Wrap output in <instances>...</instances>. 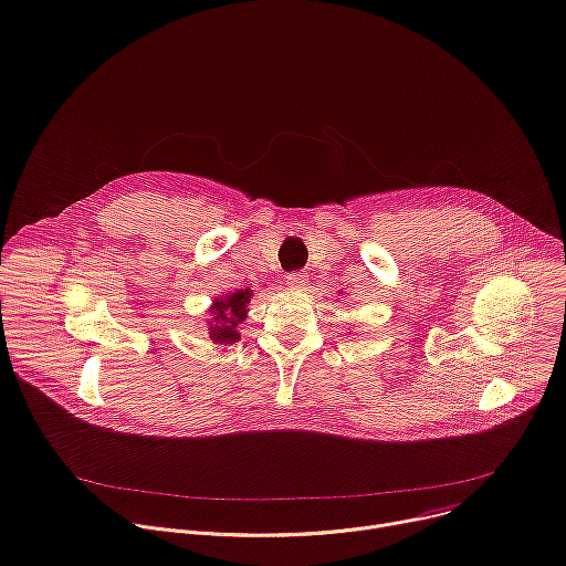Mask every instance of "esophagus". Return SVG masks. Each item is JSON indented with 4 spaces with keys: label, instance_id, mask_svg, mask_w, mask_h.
<instances>
[{
    "label": "esophagus",
    "instance_id": "obj_1",
    "mask_svg": "<svg viewBox=\"0 0 566 566\" xmlns=\"http://www.w3.org/2000/svg\"><path fill=\"white\" fill-rule=\"evenodd\" d=\"M286 286L289 289H305L307 286V275L305 273H289L286 275Z\"/></svg>",
    "mask_w": 566,
    "mask_h": 566
}]
</instances>
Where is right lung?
I'll list each match as a JSON object with an SVG mask.
<instances>
[{
  "label": "right lung",
  "mask_w": 566,
  "mask_h": 566,
  "mask_svg": "<svg viewBox=\"0 0 566 566\" xmlns=\"http://www.w3.org/2000/svg\"><path fill=\"white\" fill-rule=\"evenodd\" d=\"M252 297V289H237L230 293L218 295L211 307L207 325L209 338L213 344H237L241 336V327L248 318V303Z\"/></svg>",
  "instance_id": "right-lung-1"
}]
</instances>
